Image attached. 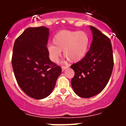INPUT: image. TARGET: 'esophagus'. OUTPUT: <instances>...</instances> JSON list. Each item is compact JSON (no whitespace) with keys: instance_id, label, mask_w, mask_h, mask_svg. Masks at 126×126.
I'll return each instance as SVG.
<instances>
[{"instance_id":"esophagus-1","label":"esophagus","mask_w":126,"mask_h":126,"mask_svg":"<svg viewBox=\"0 0 126 126\" xmlns=\"http://www.w3.org/2000/svg\"><path fill=\"white\" fill-rule=\"evenodd\" d=\"M68 66H62V70H63V71L65 70V69H68Z\"/></svg>"}]
</instances>
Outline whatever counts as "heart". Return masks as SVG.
<instances>
[{"label": "heart", "mask_w": 126, "mask_h": 126, "mask_svg": "<svg viewBox=\"0 0 126 126\" xmlns=\"http://www.w3.org/2000/svg\"><path fill=\"white\" fill-rule=\"evenodd\" d=\"M53 44L47 46L48 55L50 59L57 63L63 55L72 63H76L83 59L87 54L90 38L84 31L62 30L53 38Z\"/></svg>", "instance_id": "b5f03b06"}]
</instances>
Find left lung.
I'll use <instances>...</instances> for the list:
<instances>
[{
  "instance_id": "left-lung-1",
  "label": "left lung",
  "mask_w": 126,
  "mask_h": 126,
  "mask_svg": "<svg viewBox=\"0 0 126 126\" xmlns=\"http://www.w3.org/2000/svg\"><path fill=\"white\" fill-rule=\"evenodd\" d=\"M93 41L84 58L71 66L75 76L71 85L77 96L90 98L98 94L109 82L113 57L110 39L94 27L90 26Z\"/></svg>"
}]
</instances>
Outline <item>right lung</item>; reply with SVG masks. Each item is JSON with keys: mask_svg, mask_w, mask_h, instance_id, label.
<instances>
[{"mask_svg": "<svg viewBox=\"0 0 126 126\" xmlns=\"http://www.w3.org/2000/svg\"><path fill=\"white\" fill-rule=\"evenodd\" d=\"M49 28L29 27L14 44L11 62L16 81L27 95L36 99L50 94L62 72L49 57Z\"/></svg>", "mask_w": 126, "mask_h": 126, "instance_id": "add662e5", "label": "right lung"}]
</instances>
